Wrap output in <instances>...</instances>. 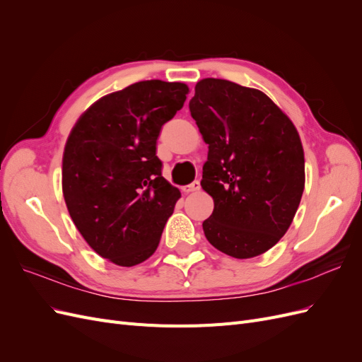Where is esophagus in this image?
Segmentation results:
<instances>
[{"mask_svg":"<svg viewBox=\"0 0 362 362\" xmlns=\"http://www.w3.org/2000/svg\"><path fill=\"white\" fill-rule=\"evenodd\" d=\"M201 189V184H199V181H193L192 184H187V185H184L182 187V192L187 194V193H193V192H198Z\"/></svg>","mask_w":362,"mask_h":362,"instance_id":"1","label":"esophagus"}]
</instances>
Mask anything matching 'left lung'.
I'll return each instance as SVG.
<instances>
[{
  "mask_svg": "<svg viewBox=\"0 0 362 362\" xmlns=\"http://www.w3.org/2000/svg\"><path fill=\"white\" fill-rule=\"evenodd\" d=\"M190 113L208 145L202 189L214 201L202 228L234 258H254L287 233L305 187V158L290 117L258 89L204 78Z\"/></svg>",
  "mask_w": 362,
  "mask_h": 362,
  "instance_id": "left-lung-1",
  "label": "left lung"
}]
</instances>
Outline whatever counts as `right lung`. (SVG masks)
I'll use <instances>...</instances> for the list:
<instances>
[{"instance_id":"obj_1","label":"right lung","mask_w":362,"mask_h":362,"mask_svg":"<svg viewBox=\"0 0 362 362\" xmlns=\"http://www.w3.org/2000/svg\"><path fill=\"white\" fill-rule=\"evenodd\" d=\"M189 87L139 81L108 93L76 120L63 152L64 202L83 238L117 266L154 254L181 193L161 177V127L181 110Z\"/></svg>"}]
</instances>
